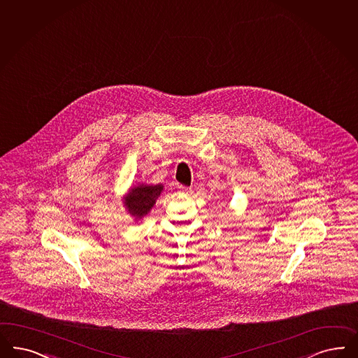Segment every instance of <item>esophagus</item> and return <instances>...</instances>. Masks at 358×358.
<instances>
[{
  "label": "esophagus",
  "mask_w": 358,
  "mask_h": 358,
  "mask_svg": "<svg viewBox=\"0 0 358 358\" xmlns=\"http://www.w3.org/2000/svg\"><path fill=\"white\" fill-rule=\"evenodd\" d=\"M179 188L182 189V192H189V191H191V188H187V187H182V185H180Z\"/></svg>",
  "instance_id": "1"
}]
</instances>
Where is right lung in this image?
Instances as JSON below:
<instances>
[{
	"mask_svg": "<svg viewBox=\"0 0 358 358\" xmlns=\"http://www.w3.org/2000/svg\"><path fill=\"white\" fill-rule=\"evenodd\" d=\"M163 185H146L139 183L133 185L129 192L123 196V206L127 213L135 219V222L142 220L148 212L152 210L157 200L163 191Z\"/></svg>",
	"mask_w": 358,
	"mask_h": 358,
	"instance_id": "right-lung-1",
	"label": "right lung"
}]
</instances>
